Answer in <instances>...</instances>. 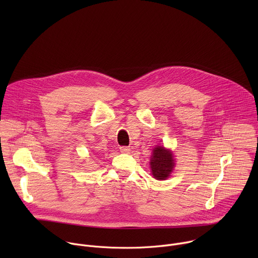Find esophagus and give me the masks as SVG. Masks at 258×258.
Masks as SVG:
<instances>
[{"label": "esophagus", "mask_w": 258, "mask_h": 258, "mask_svg": "<svg viewBox=\"0 0 258 258\" xmlns=\"http://www.w3.org/2000/svg\"><path fill=\"white\" fill-rule=\"evenodd\" d=\"M120 152H121V153H130V152H131L130 147H125V146L120 147Z\"/></svg>", "instance_id": "esophagus-1"}]
</instances>
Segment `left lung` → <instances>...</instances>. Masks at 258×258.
<instances>
[{
  "mask_svg": "<svg viewBox=\"0 0 258 258\" xmlns=\"http://www.w3.org/2000/svg\"><path fill=\"white\" fill-rule=\"evenodd\" d=\"M173 154L170 150L165 149L163 146H156L152 151L150 167L152 175L158 180H163L169 177L174 168Z\"/></svg>",
  "mask_w": 258,
  "mask_h": 258,
  "instance_id": "obj_1",
  "label": "left lung"
}]
</instances>
